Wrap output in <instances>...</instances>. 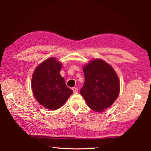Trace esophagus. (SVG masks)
Listing matches in <instances>:
<instances>
[{
	"label": "esophagus",
	"instance_id": "esophagus-1",
	"mask_svg": "<svg viewBox=\"0 0 151 151\" xmlns=\"http://www.w3.org/2000/svg\"><path fill=\"white\" fill-rule=\"evenodd\" d=\"M73 92L75 93H77L78 92V88H73Z\"/></svg>",
	"mask_w": 151,
	"mask_h": 151
}]
</instances>
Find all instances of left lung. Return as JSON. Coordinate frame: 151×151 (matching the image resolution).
I'll list each match as a JSON object with an SVG mask.
<instances>
[{
  "label": "left lung",
  "mask_w": 151,
  "mask_h": 151,
  "mask_svg": "<svg viewBox=\"0 0 151 151\" xmlns=\"http://www.w3.org/2000/svg\"><path fill=\"white\" fill-rule=\"evenodd\" d=\"M85 82L81 94L91 110L103 111L114 104L120 91V83L115 70L101 59L91 60L84 65Z\"/></svg>",
  "instance_id": "left-lung-1"
}]
</instances>
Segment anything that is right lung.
Here are the masks:
<instances>
[{
  "mask_svg": "<svg viewBox=\"0 0 151 151\" xmlns=\"http://www.w3.org/2000/svg\"><path fill=\"white\" fill-rule=\"evenodd\" d=\"M62 63L55 57L38 65L33 73L31 86L35 99L47 109L56 110L65 103L73 91L67 87L60 74Z\"/></svg>",
  "mask_w": 151,
  "mask_h": 151,
  "instance_id": "1",
  "label": "right lung"
}]
</instances>
